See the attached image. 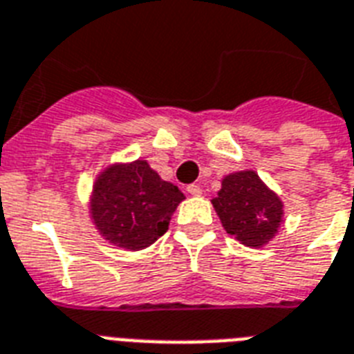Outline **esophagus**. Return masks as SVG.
Returning a JSON list of instances; mask_svg holds the SVG:
<instances>
[{"label":"esophagus","mask_w":354,"mask_h":354,"mask_svg":"<svg viewBox=\"0 0 354 354\" xmlns=\"http://www.w3.org/2000/svg\"><path fill=\"white\" fill-rule=\"evenodd\" d=\"M186 192L190 194V196H201V186L199 185H190L188 188H186Z\"/></svg>","instance_id":"esophagus-1"}]
</instances>
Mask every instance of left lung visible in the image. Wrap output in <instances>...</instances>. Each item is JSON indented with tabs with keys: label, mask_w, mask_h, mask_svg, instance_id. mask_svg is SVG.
Here are the masks:
<instances>
[{
	"label": "left lung",
	"mask_w": 354,
	"mask_h": 354,
	"mask_svg": "<svg viewBox=\"0 0 354 354\" xmlns=\"http://www.w3.org/2000/svg\"><path fill=\"white\" fill-rule=\"evenodd\" d=\"M212 205L223 229L248 248H264L284 221L281 197L253 169L225 175Z\"/></svg>",
	"instance_id": "1"
}]
</instances>
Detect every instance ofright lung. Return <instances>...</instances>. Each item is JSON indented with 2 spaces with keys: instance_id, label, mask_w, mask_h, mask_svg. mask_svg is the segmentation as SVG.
Segmentation results:
<instances>
[{
  "instance_id": "add662e5",
  "label": "right lung",
  "mask_w": 354,
  "mask_h": 354,
  "mask_svg": "<svg viewBox=\"0 0 354 354\" xmlns=\"http://www.w3.org/2000/svg\"><path fill=\"white\" fill-rule=\"evenodd\" d=\"M185 194L160 179L146 160L111 164L95 177L90 218L105 240L140 251L168 231L175 208Z\"/></svg>"
}]
</instances>
